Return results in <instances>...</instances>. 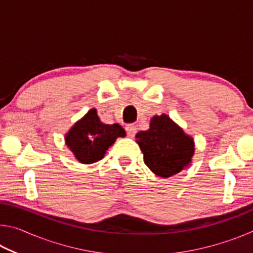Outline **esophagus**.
I'll return each instance as SVG.
<instances>
[{"instance_id": "obj_1", "label": "esophagus", "mask_w": 253, "mask_h": 253, "mask_svg": "<svg viewBox=\"0 0 253 253\" xmlns=\"http://www.w3.org/2000/svg\"><path fill=\"white\" fill-rule=\"evenodd\" d=\"M136 130H137V128H136L135 125H132V124H129V125L126 126L127 135H128V137H130V138H132V137L135 136Z\"/></svg>"}]
</instances>
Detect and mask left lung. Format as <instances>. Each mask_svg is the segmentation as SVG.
I'll list each match as a JSON object with an SVG mask.
<instances>
[{"mask_svg": "<svg viewBox=\"0 0 253 253\" xmlns=\"http://www.w3.org/2000/svg\"><path fill=\"white\" fill-rule=\"evenodd\" d=\"M136 142L148 169L165 178L187 168L194 154L193 138L165 114L154 116L148 130L137 132Z\"/></svg>", "mask_w": 253, "mask_h": 253, "instance_id": "8db88e82", "label": "left lung"}]
</instances>
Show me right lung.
I'll list each match as a JSON object with an SVG mask.
<instances>
[{
    "label": "right lung",
    "instance_id": "1",
    "mask_svg": "<svg viewBox=\"0 0 253 253\" xmlns=\"http://www.w3.org/2000/svg\"><path fill=\"white\" fill-rule=\"evenodd\" d=\"M125 135V129L118 124L101 123L97 110L92 108L67 132L66 144L76 160L83 164H92L104 158L107 149L118 137Z\"/></svg>",
    "mask_w": 253,
    "mask_h": 253
}]
</instances>
